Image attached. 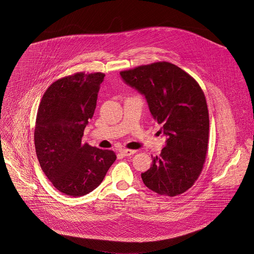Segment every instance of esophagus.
<instances>
[{
  "mask_svg": "<svg viewBox=\"0 0 254 254\" xmlns=\"http://www.w3.org/2000/svg\"><path fill=\"white\" fill-rule=\"evenodd\" d=\"M121 153L124 156H130L132 154L136 153V150H129V149H122Z\"/></svg>",
  "mask_w": 254,
  "mask_h": 254,
  "instance_id": "34e87169",
  "label": "esophagus"
}]
</instances>
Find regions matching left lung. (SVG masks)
<instances>
[{"label":"left lung","mask_w":254,"mask_h":254,"mask_svg":"<svg viewBox=\"0 0 254 254\" xmlns=\"http://www.w3.org/2000/svg\"><path fill=\"white\" fill-rule=\"evenodd\" d=\"M123 80L142 94L165 136L159 156L141 175L147 188L177 196L191 188L206 158L209 117L198 82L175 64L156 62L121 72Z\"/></svg>","instance_id":"8db88e82"}]
</instances>
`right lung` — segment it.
<instances>
[{
	"instance_id": "add662e5",
	"label": "right lung",
	"mask_w": 254,
	"mask_h": 254,
	"mask_svg": "<svg viewBox=\"0 0 254 254\" xmlns=\"http://www.w3.org/2000/svg\"><path fill=\"white\" fill-rule=\"evenodd\" d=\"M104 76L79 72L60 78L48 88L39 106L37 156L50 182L68 196H83L96 189L116 159L111 150L81 143Z\"/></svg>"
}]
</instances>
